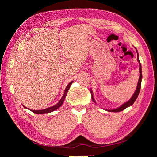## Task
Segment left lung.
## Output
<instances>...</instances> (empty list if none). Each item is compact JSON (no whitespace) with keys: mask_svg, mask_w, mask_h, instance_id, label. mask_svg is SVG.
I'll use <instances>...</instances> for the list:
<instances>
[{"mask_svg":"<svg viewBox=\"0 0 157 157\" xmlns=\"http://www.w3.org/2000/svg\"><path fill=\"white\" fill-rule=\"evenodd\" d=\"M136 52H137V61H138L139 63V65H140V78H139V80H138V82H137V88H136V90L135 92L134 93V94L132 95V98L128 100V101H126V103H123L122 105H121L120 107H118V108L117 109H105L106 111H110V112H120V111H122L123 110H124V109L128 107H130L131 105H132L133 104H134V103L135 102V101L136 100V99L137 98V96H138L139 95V93H140V89H141V78H142V71H141V63L140 61V59H139V54H138V52H137V49L136 48ZM90 92H91V95H92V101L96 103V101H95L94 99V94H93V92L92 90H90Z\"/></svg>","mask_w":157,"mask_h":157,"instance_id":"8db88e82","label":"left lung"}]
</instances>
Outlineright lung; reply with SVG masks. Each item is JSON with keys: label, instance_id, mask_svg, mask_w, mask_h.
Wrapping results in <instances>:
<instances>
[{"label": "right lung", "instance_id": "right-lung-1", "mask_svg": "<svg viewBox=\"0 0 157 157\" xmlns=\"http://www.w3.org/2000/svg\"><path fill=\"white\" fill-rule=\"evenodd\" d=\"M73 81H71V82H70L68 84L67 87H66V88L65 89L64 94H63V96H62V97H61L59 101L57 104H56L55 105L52 106V107H48V108L44 109H41V110H32V109H29V110L31 111L32 112H33L34 113H35V114H46V113H51V112H53V111H56V109H58V108H59L61 106V105H62V104H63V101L65 100V98L66 97V95H67V94L68 92V90H69L71 85V84L73 83ZM24 107L27 109L25 106H24Z\"/></svg>", "mask_w": 157, "mask_h": 157}]
</instances>
